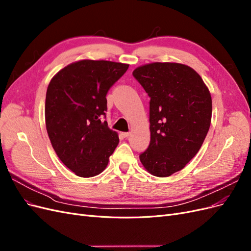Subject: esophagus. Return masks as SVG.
<instances>
[{"label":"esophagus","mask_w":251,"mask_h":251,"mask_svg":"<svg viewBox=\"0 0 251 251\" xmlns=\"http://www.w3.org/2000/svg\"><path fill=\"white\" fill-rule=\"evenodd\" d=\"M121 136H123L124 138H127L128 136H130V133H128V132H124V133H121Z\"/></svg>","instance_id":"obj_1"}]
</instances>
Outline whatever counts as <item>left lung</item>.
Listing matches in <instances>:
<instances>
[{
	"label": "left lung",
	"instance_id": "8db88e82",
	"mask_svg": "<svg viewBox=\"0 0 251 251\" xmlns=\"http://www.w3.org/2000/svg\"><path fill=\"white\" fill-rule=\"evenodd\" d=\"M150 96V146L142 165L156 177H169L192 160L202 147L211 121V96L193 68L151 63L133 71Z\"/></svg>",
	"mask_w": 251,
	"mask_h": 251
}]
</instances>
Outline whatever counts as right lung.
I'll return each mask as SVG.
<instances>
[{
	"instance_id": "1",
	"label": "right lung",
	"mask_w": 251,
	"mask_h": 251,
	"mask_svg": "<svg viewBox=\"0 0 251 251\" xmlns=\"http://www.w3.org/2000/svg\"><path fill=\"white\" fill-rule=\"evenodd\" d=\"M127 68L82 59L58 71L49 83L45 103L49 139L60 161L79 177L100 174L118 146V134L102 118L108 91Z\"/></svg>"
}]
</instances>
